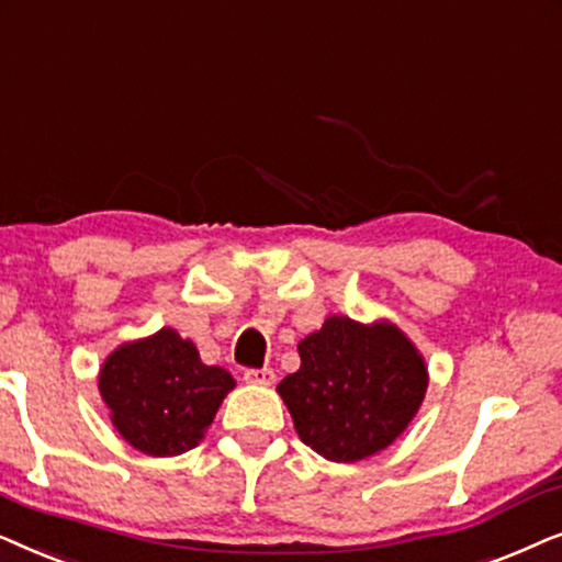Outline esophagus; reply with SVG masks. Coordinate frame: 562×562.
Returning <instances> with one entry per match:
<instances>
[{
  "label": "esophagus",
  "instance_id": "esophagus-1",
  "mask_svg": "<svg viewBox=\"0 0 562 562\" xmlns=\"http://www.w3.org/2000/svg\"><path fill=\"white\" fill-rule=\"evenodd\" d=\"M244 380L251 385H272L274 370L272 368H249V370H244Z\"/></svg>",
  "mask_w": 562,
  "mask_h": 562
}]
</instances>
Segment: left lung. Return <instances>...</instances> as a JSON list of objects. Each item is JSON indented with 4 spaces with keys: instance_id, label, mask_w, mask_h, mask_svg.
<instances>
[{
    "instance_id": "1",
    "label": "left lung",
    "mask_w": 562,
    "mask_h": 562,
    "mask_svg": "<svg viewBox=\"0 0 562 562\" xmlns=\"http://www.w3.org/2000/svg\"><path fill=\"white\" fill-rule=\"evenodd\" d=\"M301 370L277 385L297 437L334 462L385 450L416 416L426 368L393 324L331 316L297 344Z\"/></svg>"
}]
</instances>
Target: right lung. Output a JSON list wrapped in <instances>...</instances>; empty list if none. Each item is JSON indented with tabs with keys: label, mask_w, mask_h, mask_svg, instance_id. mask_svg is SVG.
<instances>
[{
	"label": "right lung",
	"mask_w": 562,
	"mask_h": 562,
	"mask_svg": "<svg viewBox=\"0 0 562 562\" xmlns=\"http://www.w3.org/2000/svg\"><path fill=\"white\" fill-rule=\"evenodd\" d=\"M234 385L231 372L203 364L194 344L175 328L123 344L100 372V393L115 429L154 458L198 447Z\"/></svg>",
	"instance_id": "obj_1"
}]
</instances>
